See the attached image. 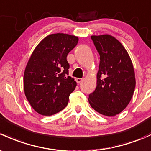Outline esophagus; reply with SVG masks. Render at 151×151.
I'll return each instance as SVG.
<instances>
[{"instance_id": "1", "label": "esophagus", "mask_w": 151, "mask_h": 151, "mask_svg": "<svg viewBox=\"0 0 151 151\" xmlns=\"http://www.w3.org/2000/svg\"><path fill=\"white\" fill-rule=\"evenodd\" d=\"M82 80H82V78H77V79H76V81H77V83H80V82H82Z\"/></svg>"}]
</instances>
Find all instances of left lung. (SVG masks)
<instances>
[{"label":"left lung","instance_id":"left-lung-1","mask_svg":"<svg viewBox=\"0 0 151 151\" xmlns=\"http://www.w3.org/2000/svg\"><path fill=\"white\" fill-rule=\"evenodd\" d=\"M100 55L97 86L89 95L91 107L107 116L121 113L132 98L135 77L131 58L119 41L109 35L91 36Z\"/></svg>","mask_w":151,"mask_h":151}]
</instances>
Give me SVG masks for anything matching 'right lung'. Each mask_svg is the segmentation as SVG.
I'll return each mask as SVG.
<instances>
[{"instance_id": "obj_1", "label": "right lung", "mask_w": 151, "mask_h": 151, "mask_svg": "<svg viewBox=\"0 0 151 151\" xmlns=\"http://www.w3.org/2000/svg\"><path fill=\"white\" fill-rule=\"evenodd\" d=\"M79 38L63 33L44 38L32 53L24 74L27 99L38 114L51 116L63 110L77 82L69 76L68 53Z\"/></svg>"}]
</instances>
